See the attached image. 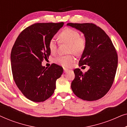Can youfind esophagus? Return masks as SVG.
I'll return each instance as SVG.
<instances>
[{"label": "esophagus", "mask_w": 127, "mask_h": 127, "mask_svg": "<svg viewBox=\"0 0 127 127\" xmlns=\"http://www.w3.org/2000/svg\"><path fill=\"white\" fill-rule=\"evenodd\" d=\"M64 72L66 73V72H67V71H68V69H66V68H64Z\"/></svg>", "instance_id": "obj_1"}]
</instances>
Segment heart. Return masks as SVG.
Returning <instances> with one entry per match:
<instances>
[{"label": "heart", "mask_w": 127, "mask_h": 127, "mask_svg": "<svg viewBox=\"0 0 127 127\" xmlns=\"http://www.w3.org/2000/svg\"><path fill=\"white\" fill-rule=\"evenodd\" d=\"M58 39L60 43L68 44V53L80 55L84 53L87 47L86 38L80 36L77 31L70 28H66L60 33ZM48 48L51 53H55L57 50L56 41L52 39L48 43ZM55 63L64 67H67L74 61V58L72 54L66 55H58L54 60Z\"/></svg>", "instance_id": "b5f03b06"}]
</instances>
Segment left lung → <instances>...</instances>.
I'll return each instance as SVG.
<instances>
[{
    "label": "left lung",
    "instance_id": "obj_1",
    "mask_svg": "<svg viewBox=\"0 0 127 127\" xmlns=\"http://www.w3.org/2000/svg\"><path fill=\"white\" fill-rule=\"evenodd\" d=\"M67 25L80 31L84 34L87 47L79 65L90 66L83 73L75 69V77L71 84L73 93L88 101L96 100L110 89L118 64V56L112 40L103 29L92 23H68Z\"/></svg>",
    "mask_w": 127,
    "mask_h": 127
}]
</instances>
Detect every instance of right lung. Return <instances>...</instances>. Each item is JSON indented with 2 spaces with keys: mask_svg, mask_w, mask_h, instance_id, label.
Listing matches in <instances>:
<instances>
[{
  "mask_svg": "<svg viewBox=\"0 0 127 127\" xmlns=\"http://www.w3.org/2000/svg\"><path fill=\"white\" fill-rule=\"evenodd\" d=\"M63 22L35 23L24 29L15 40L11 52L13 79L28 99L35 102L49 98L56 87V81L63 73L57 64L45 67L41 62L49 57L48 43L63 27Z\"/></svg>",
  "mask_w": 127,
  "mask_h": 127,
  "instance_id": "1",
  "label": "right lung"
}]
</instances>
